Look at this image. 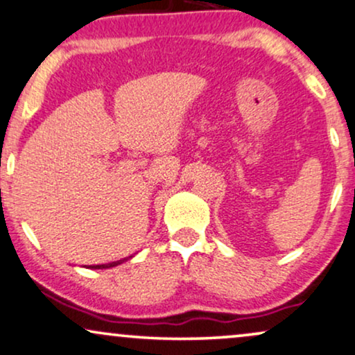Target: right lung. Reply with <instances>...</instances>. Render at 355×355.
Instances as JSON below:
<instances>
[{
    "label": "right lung",
    "mask_w": 355,
    "mask_h": 355,
    "mask_svg": "<svg viewBox=\"0 0 355 355\" xmlns=\"http://www.w3.org/2000/svg\"><path fill=\"white\" fill-rule=\"evenodd\" d=\"M131 258V257H128ZM128 258H123V260H118V261H112V263H107V265H90L87 266V268H92V270H103V268H112V266H116V265H121L123 261L128 260Z\"/></svg>",
    "instance_id": "add662e5"
}]
</instances>
